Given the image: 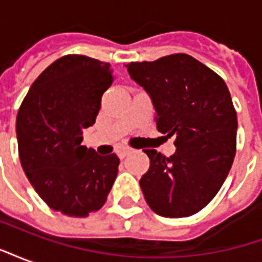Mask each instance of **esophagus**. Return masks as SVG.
<instances>
[{
  "label": "esophagus",
  "mask_w": 262,
  "mask_h": 262,
  "mask_svg": "<svg viewBox=\"0 0 262 262\" xmlns=\"http://www.w3.org/2000/svg\"><path fill=\"white\" fill-rule=\"evenodd\" d=\"M132 153V148L129 147H119L118 150H116V154H118V157L119 159H125L127 154Z\"/></svg>",
  "instance_id": "1"
}]
</instances>
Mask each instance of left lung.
<instances>
[{
	"instance_id": "8db88e82",
	"label": "left lung",
	"mask_w": 262,
	"mask_h": 262,
	"mask_svg": "<svg viewBox=\"0 0 262 262\" xmlns=\"http://www.w3.org/2000/svg\"><path fill=\"white\" fill-rule=\"evenodd\" d=\"M156 109L157 130L176 136V153L147 148L140 188L163 217H187L219 192L236 156L237 115L225 81L184 53L125 66Z\"/></svg>"
}]
</instances>
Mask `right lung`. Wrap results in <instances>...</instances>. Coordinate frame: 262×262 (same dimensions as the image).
Segmentation results:
<instances>
[{
  "instance_id": "obj_1",
  "label": "right lung",
  "mask_w": 262,
  "mask_h": 262,
  "mask_svg": "<svg viewBox=\"0 0 262 262\" xmlns=\"http://www.w3.org/2000/svg\"><path fill=\"white\" fill-rule=\"evenodd\" d=\"M114 80L109 63L78 54L60 57L32 84L16 116L28 180L50 208L67 216L85 217L102 208L118 176L116 154L99 156L81 146Z\"/></svg>"
}]
</instances>
